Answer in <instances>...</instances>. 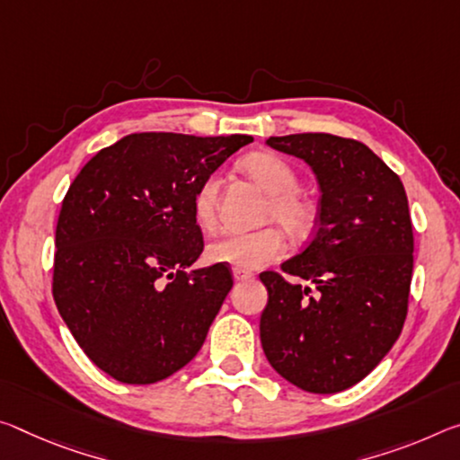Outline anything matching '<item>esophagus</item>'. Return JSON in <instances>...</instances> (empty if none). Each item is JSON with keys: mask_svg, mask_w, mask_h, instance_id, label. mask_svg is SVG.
Segmentation results:
<instances>
[{"mask_svg": "<svg viewBox=\"0 0 460 460\" xmlns=\"http://www.w3.org/2000/svg\"><path fill=\"white\" fill-rule=\"evenodd\" d=\"M233 279H235L237 282H245V280H252V279H253V274H252V272H247V270H239V268H235V270H233Z\"/></svg>", "mask_w": 460, "mask_h": 460, "instance_id": "34e87169", "label": "esophagus"}]
</instances>
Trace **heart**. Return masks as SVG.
Returning <instances> with one entry per match:
<instances>
[{"mask_svg": "<svg viewBox=\"0 0 460 460\" xmlns=\"http://www.w3.org/2000/svg\"><path fill=\"white\" fill-rule=\"evenodd\" d=\"M243 172L270 194L264 218L276 221L296 239L307 237L315 225V207L298 190V173L287 159L274 153H252L242 162ZM221 180L217 173L204 178L196 188L192 210L202 229H215L218 218ZM284 253V237L276 227L250 233H223L208 245L207 256L215 264H229L239 270H258Z\"/></svg>", "mask_w": 460, "mask_h": 460, "instance_id": "1", "label": "heart"}]
</instances>
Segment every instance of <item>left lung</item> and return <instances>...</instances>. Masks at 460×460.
<instances>
[{
	"label": "left lung",
	"instance_id": "left-lung-1",
	"mask_svg": "<svg viewBox=\"0 0 460 460\" xmlns=\"http://www.w3.org/2000/svg\"><path fill=\"white\" fill-rule=\"evenodd\" d=\"M272 149L301 157L315 172L322 202L309 245L266 270L268 305L260 340L280 376L309 393H340L362 381L407 317L413 227L405 188L367 145L327 133L270 137Z\"/></svg>",
	"mask_w": 460,
	"mask_h": 460
}]
</instances>
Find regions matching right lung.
<instances>
[{
	"mask_svg": "<svg viewBox=\"0 0 460 460\" xmlns=\"http://www.w3.org/2000/svg\"><path fill=\"white\" fill-rule=\"evenodd\" d=\"M253 138L135 133L100 149L65 194L53 298L100 370L127 385L186 367L233 287L227 264L188 272L204 250L192 199Z\"/></svg>",
	"mask_w": 460,
	"mask_h": 460,
	"instance_id": "1",
	"label": "right lung"
}]
</instances>
